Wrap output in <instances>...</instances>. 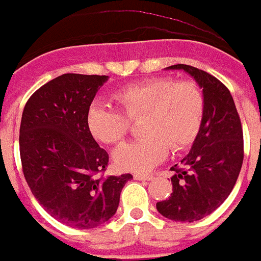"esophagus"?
Listing matches in <instances>:
<instances>
[{"instance_id": "esophagus-1", "label": "esophagus", "mask_w": 261, "mask_h": 261, "mask_svg": "<svg viewBox=\"0 0 261 261\" xmlns=\"http://www.w3.org/2000/svg\"><path fill=\"white\" fill-rule=\"evenodd\" d=\"M135 179H137V180H151V179H154V176L150 174H136Z\"/></svg>"}]
</instances>
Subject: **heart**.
<instances>
[{"label":"heart","instance_id":"heart-1","mask_svg":"<svg viewBox=\"0 0 261 261\" xmlns=\"http://www.w3.org/2000/svg\"><path fill=\"white\" fill-rule=\"evenodd\" d=\"M120 110L94 103L87 114L91 135L103 144L121 142L130 121L142 117L144 137L124 144L114 153L115 163L123 170L149 171L167 156L170 147L179 153L199 136L204 119V95L193 81L155 77L123 86L114 94Z\"/></svg>","mask_w":261,"mask_h":261}]
</instances>
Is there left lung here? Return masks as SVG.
Wrapping results in <instances>:
<instances>
[{"label":"left lung","instance_id":"left-lung-1","mask_svg":"<svg viewBox=\"0 0 261 261\" xmlns=\"http://www.w3.org/2000/svg\"><path fill=\"white\" fill-rule=\"evenodd\" d=\"M192 75L204 94V119L181 166H172V193L156 202L163 217L193 222L213 213L230 195L243 163V130L229 89L214 75L195 66L176 64Z\"/></svg>","mask_w":261,"mask_h":261}]
</instances>
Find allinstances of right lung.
I'll list each match as a JSON object with an SVG mask.
<instances>
[{
    "label": "right lung",
    "instance_id": "obj_1",
    "mask_svg": "<svg viewBox=\"0 0 261 261\" xmlns=\"http://www.w3.org/2000/svg\"><path fill=\"white\" fill-rule=\"evenodd\" d=\"M107 75L66 73L30 96L22 114L19 153L24 179L59 222L93 229L114 216L130 174L105 176L108 153L87 126V114Z\"/></svg>",
    "mask_w": 261,
    "mask_h": 261
}]
</instances>
